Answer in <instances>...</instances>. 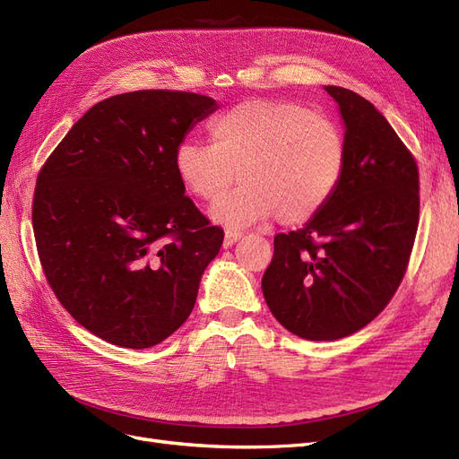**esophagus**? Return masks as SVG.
<instances>
[{
    "label": "esophagus",
    "instance_id": "34e87169",
    "mask_svg": "<svg viewBox=\"0 0 459 459\" xmlns=\"http://www.w3.org/2000/svg\"><path fill=\"white\" fill-rule=\"evenodd\" d=\"M241 238H243V231L226 230V233H224V247H226V248L233 247V243H238Z\"/></svg>",
    "mask_w": 459,
    "mask_h": 459
}]
</instances>
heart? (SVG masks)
<instances>
[{
    "instance_id": "1",
    "label": "heart",
    "mask_w": 459,
    "mask_h": 459,
    "mask_svg": "<svg viewBox=\"0 0 459 459\" xmlns=\"http://www.w3.org/2000/svg\"><path fill=\"white\" fill-rule=\"evenodd\" d=\"M212 143L182 142L174 152L179 182L203 201L220 197L212 216L247 226L275 214L285 226L312 220L335 193L346 143L335 120L293 101L235 105L208 124Z\"/></svg>"
}]
</instances>
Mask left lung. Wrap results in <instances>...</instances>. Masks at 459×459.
<instances>
[{
    "label": "left lung",
    "mask_w": 459,
    "mask_h": 459,
    "mask_svg": "<svg viewBox=\"0 0 459 459\" xmlns=\"http://www.w3.org/2000/svg\"><path fill=\"white\" fill-rule=\"evenodd\" d=\"M346 134L341 182L307 226L277 233L262 277L268 308L308 341H335L377 317L404 280L420 224V170L362 95L327 86Z\"/></svg>",
    "instance_id": "left-lung-1"
}]
</instances>
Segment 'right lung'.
I'll list each match as a JSON object with an SVG mask.
<instances>
[{"label":"right lung","instance_id":"obj_1","mask_svg":"<svg viewBox=\"0 0 459 459\" xmlns=\"http://www.w3.org/2000/svg\"><path fill=\"white\" fill-rule=\"evenodd\" d=\"M206 95L140 90L93 105L39 169L32 228L41 270L76 322L122 349L162 342L189 317L224 241L174 166Z\"/></svg>","mask_w":459,"mask_h":459}]
</instances>
